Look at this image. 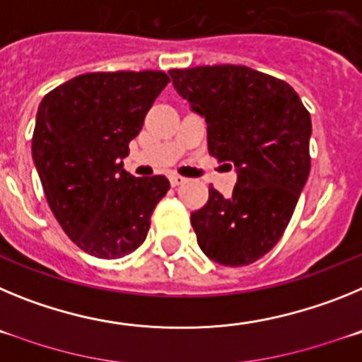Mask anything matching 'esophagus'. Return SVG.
Masks as SVG:
<instances>
[{
  "label": "esophagus",
  "instance_id": "esophagus-1",
  "mask_svg": "<svg viewBox=\"0 0 362 362\" xmlns=\"http://www.w3.org/2000/svg\"><path fill=\"white\" fill-rule=\"evenodd\" d=\"M185 181H187V179H185L183 175H177V174H172L170 175V185H172V187H177V185L185 183Z\"/></svg>",
  "mask_w": 362,
  "mask_h": 362
}]
</instances>
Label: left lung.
I'll return each mask as SVG.
<instances>
[{"label":"left lung","mask_w":362,"mask_h":362,"mask_svg":"<svg viewBox=\"0 0 362 362\" xmlns=\"http://www.w3.org/2000/svg\"><path fill=\"white\" fill-rule=\"evenodd\" d=\"M172 85L206 121L209 152L235 168L192 214L197 245L223 267H246L277 245L310 174L312 119L288 83L241 65L170 70Z\"/></svg>","instance_id":"1"}]
</instances>
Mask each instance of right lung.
<instances>
[{
    "label": "right lung",
    "mask_w": 362,
    "mask_h": 362,
    "mask_svg": "<svg viewBox=\"0 0 362 362\" xmlns=\"http://www.w3.org/2000/svg\"><path fill=\"white\" fill-rule=\"evenodd\" d=\"M170 78L165 72H94L45 95L32 159L49 206L86 254L117 259L141 246L170 183L123 168L129 143Z\"/></svg>",
    "instance_id": "1"
}]
</instances>
